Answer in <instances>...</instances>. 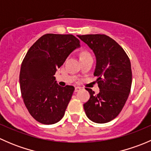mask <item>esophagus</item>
<instances>
[{
  "mask_svg": "<svg viewBox=\"0 0 151 151\" xmlns=\"http://www.w3.org/2000/svg\"><path fill=\"white\" fill-rule=\"evenodd\" d=\"M80 90H81V88H80V87H75V88H74V91H75V92H77V91H80Z\"/></svg>",
  "mask_w": 151,
  "mask_h": 151,
  "instance_id": "obj_1",
  "label": "esophagus"
}]
</instances>
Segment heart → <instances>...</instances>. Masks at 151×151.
<instances>
[{"label":"heart","mask_w":151,"mask_h":151,"mask_svg":"<svg viewBox=\"0 0 151 151\" xmlns=\"http://www.w3.org/2000/svg\"><path fill=\"white\" fill-rule=\"evenodd\" d=\"M89 55L88 52H83L81 54V57H83V56H85V55Z\"/></svg>","instance_id":"obj_1"}]
</instances>
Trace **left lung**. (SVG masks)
Instances as JSON below:
<instances>
[{
	"label": "left lung",
	"mask_w": 151,
	"mask_h": 151,
	"mask_svg": "<svg viewBox=\"0 0 151 151\" xmlns=\"http://www.w3.org/2000/svg\"><path fill=\"white\" fill-rule=\"evenodd\" d=\"M93 51L96 66L93 75L98 77L99 93L85 88L90 99L83 104L91 121L105 123L116 118L129 97L132 83L129 58L114 39L104 34L77 36Z\"/></svg>",
	"instance_id": "1"
}]
</instances>
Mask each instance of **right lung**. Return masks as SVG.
Here are the masks:
<instances>
[{
    "label": "right lung",
    "instance_id": "right-lung-1",
    "mask_svg": "<svg viewBox=\"0 0 151 151\" xmlns=\"http://www.w3.org/2000/svg\"><path fill=\"white\" fill-rule=\"evenodd\" d=\"M79 47L80 40L73 35L47 33L25 55L19 73L20 91L29 113L38 122L54 124L64 115L74 88L58 85L54 75Z\"/></svg>",
    "mask_w": 151,
    "mask_h": 151
}]
</instances>
